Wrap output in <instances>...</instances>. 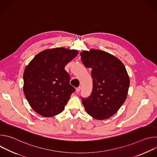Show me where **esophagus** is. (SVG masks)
Returning <instances> with one entry per match:
<instances>
[{
    "instance_id": "obj_1",
    "label": "esophagus",
    "mask_w": 157,
    "mask_h": 157,
    "mask_svg": "<svg viewBox=\"0 0 157 157\" xmlns=\"http://www.w3.org/2000/svg\"><path fill=\"white\" fill-rule=\"evenodd\" d=\"M81 86H79V87H78L76 88V91L77 93H79V92L81 91Z\"/></svg>"
}]
</instances>
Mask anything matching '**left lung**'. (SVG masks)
I'll return each instance as SVG.
<instances>
[{
  "mask_svg": "<svg viewBox=\"0 0 157 157\" xmlns=\"http://www.w3.org/2000/svg\"><path fill=\"white\" fill-rule=\"evenodd\" d=\"M86 68L92 69L93 87L91 96L82 99L87 113L97 120L115 114L126 100L130 79L125 66L115 56L91 48L80 53Z\"/></svg>",
  "mask_w": 157,
  "mask_h": 157,
  "instance_id": "obj_1",
  "label": "left lung"
}]
</instances>
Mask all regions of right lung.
<instances>
[{
    "mask_svg": "<svg viewBox=\"0 0 157 157\" xmlns=\"http://www.w3.org/2000/svg\"><path fill=\"white\" fill-rule=\"evenodd\" d=\"M78 51L63 47L44 50L38 53L24 73V93L32 109L45 117L63 111L75 91L64 67Z\"/></svg>",
    "mask_w": 157,
    "mask_h": 157,
    "instance_id": "right-lung-1",
    "label": "right lung"
}]
</instances>
